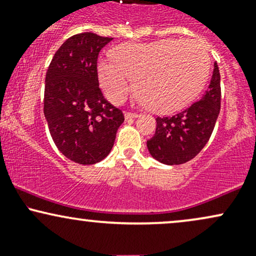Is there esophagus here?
Segmentation results:
<instances>
[{"label": "esophagus", "mask_w": 256, "mask_h": 256, "mask_svg": "<svg viewBox=\"0 0 256 256\" xmlns=\"http://www.w3.org/2000/svg\"><path fill=\"white\" fill-rule=\"evenodd\" d=\"M137 116H140V114L137 113H130V112H126L125 113V119H134V118H137Z\"/></svg>", "instance_id": "esophagus-1"}]
</instances>
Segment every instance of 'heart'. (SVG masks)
<instances>
[{"mask_svg": "<svg viewBox=\"0 0 256 256\" xmlns=\"http://www.w3.org/2000/svg\"><path fill=\"white\" fill-rule=\"evenodd\" d=\"M112 58L98 64L100 85L113 104L128 96L131 79L149 110L170 113L180 110L202 90L210 73L207 49L196 40L165 38L152 43H124Z\"/></svg>", "mask_w": 256, "mask_h": 256, "instance_id": "obj_1", "label": "heart"}]
</instances>
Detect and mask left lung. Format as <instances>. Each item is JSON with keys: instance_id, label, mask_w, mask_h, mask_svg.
<instances>
[{"instance_id": "left-lung-1", "label": "left lung", "mask_w": 256, "mask_h": 256, "mask_svg": "<svg viewBox=\"0 0 256 256\" xmlns=\"http://www.w3.org/2000/svg\"><path fill=\"white\" fill-rule=\"evenodd\" d=\"M220 73L216 62L208 89L201 100L172 116H158L156 130L146 146L165 165H180L194 158L207 144L220 112Z\"/></svg>"}]
</instances>
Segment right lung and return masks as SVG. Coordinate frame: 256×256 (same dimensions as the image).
Instances as JSON below:
<instances>
[{"label": "right lung", "mask_w": 256, "mask_h": 256, "mask_svg": "<svg viewBox=\"0 0 256 256\" xmlns=\"http://www.w3.org/2000/svg\"><path fill=\"white\" fill-rule=\"evenodd\" d=\"M113 38L84 32L70 37L48 67L44 116L58 149L80 165L100 162L110 154L124 114L104 98L98 58Z\"/></svg>", "instance_id": "1"}]
</instances>
